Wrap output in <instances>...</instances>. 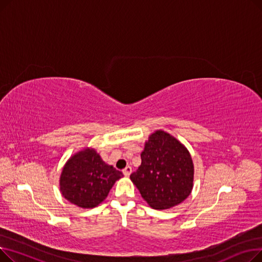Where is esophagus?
Listing matches in <instances>:
<instances>
[{"label":"esophagus","instance_id":"obj_1","mask_svg":"<svg viewBox=\"0 0 262 262\" xmlns=\"http://www.w3.org/2000/svg\"><path fill=\"white\" fill-rule=\"evenodd\" d=\"M130 173H132V168H130L129 166H128V167H126L125 169H124V170H123V174H124V175H125L126 177H128V176L130 175Z\"/></svg>","mask_w":262,"mask_h":262}]
</instances>
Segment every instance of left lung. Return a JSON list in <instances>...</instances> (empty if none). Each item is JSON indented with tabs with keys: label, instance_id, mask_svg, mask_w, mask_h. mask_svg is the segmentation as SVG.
<instances>
[{
	"label": "left lung",
	"instance_id": "left-lung-1",
	"mask_svg": "<svg viewBox=\"0 0 262 262\" xmlns=\"http://www.w3.org/2000/svg\"><path fill=\"white\" fill-rule=\"evenodd\" d=\"M194 166L187 147L169 133L149 135L141 164L130 181L154 209H169L184 202L193 188Z\"/></svg>",
	"mask_w": 262,
	"mask_h": 262
}]
</instances>
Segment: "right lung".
<instances>
[{"instance_id": "add662e5", "label": "right lung", "mask_w": 262, "mask_h": 262, "mask_svg": "<svg viewBox=\"0 0 262 262\" xmlns=\"http://www.w3.org/2000/svg\"><path fill=\"white\" fill-rule=\"evenodd\" d=\"M122 172L109 166L95 148L85 147L68 159L59 178L62 196L80 208L99 206Z\"/></svg>"}]
</instances>
